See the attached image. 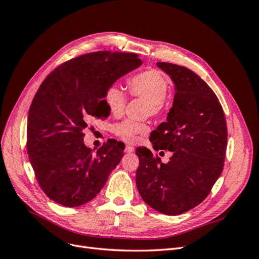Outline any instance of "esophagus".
Listing matches in <instances>:
<instances>
[{
    "instance_id": "obj_1",
    "label": "esophagus",
    "mask_w": 259,
    "mask_h": 259,
    "mask_svg": "<svg viewBox=\"0 0 259 259\" xmlns=\"http://www.w3.org/2000/svg\"><path fill=\"white\" fill-rule=\"evenodd\" d=\"M133 151H134V148H133L132 146H126V147H125V152H126V153H131V152H133Z\"/></svg>"
}]
</instances>
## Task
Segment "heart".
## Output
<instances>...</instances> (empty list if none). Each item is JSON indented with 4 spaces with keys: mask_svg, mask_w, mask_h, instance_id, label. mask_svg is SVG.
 Returning a JSON list of instances; mask_svg holds the SVG:
<instances>
[{
    "mask_svg": "<svg viewBox=\"0 0 259 259\" xmlns=\"http://www.w3.org/2000/svg\"><path fill=\"white\" fill-rule=\"evenodd\" d=\"M130 93L133 96L147 101V114L159 115L165 103L168 91V81L158 69H148L130 77L127 81ZM105 104L111 114L121 115L126 107V96L121 88L111 85L104 95ZM113 133L126 143H135L139 135H145L149 127L145 123H137L132 120H124L113 126Z\"/></svg>",
    "mask_w": 259,
    "mask_h": 259,
    "instance_id": "heart-1",
    "label": "heart"
}]
</instances>
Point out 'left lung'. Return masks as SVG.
Wrapping results in <instances>:
<instances>
[{"label":"left lung","instance_id":"1","mask_svg":"<svg viewBox=\"0 0 259 259\" xmlns=\"http://www.w3.org/2000/svg\"><path fill=\"white\" fill-rule=\"evenodd\" d=\"M156 66L170 76L176 93L167 121L151 133L150 142L155 151L173 155L162 163L148 148H137L136 186L149 206L179 215L199 205L222 175L228 133L221 103L198 74L169 62Z\"/></svg>","mask_w":259,"mask_h":259}]
</instances>
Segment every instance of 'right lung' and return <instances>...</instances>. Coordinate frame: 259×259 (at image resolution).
<instances>
[{"label":"right lung","instance_id":"obj_1","mask_svg":"<svg viewBox=\"0 0 259 259\" xmlns=\"http://www.w3.org/2000/svg\"><path fill=\"white\" fill-rule=\"evenodd\" d=\"M142 64L133 53L85 54L58 66L38 88L29 109L27 151L51 200L80 206L105 186L125 146L109 139L94 153L84 145L83 131L92 117H103L109 86Z\"/></svg>","mask_w":259,"mask_h":259}]
</instances>
